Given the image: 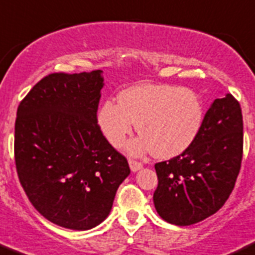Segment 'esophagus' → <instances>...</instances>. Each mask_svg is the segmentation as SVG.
Masks as SVG:
<instances>
[{
  "label": "esophagus",
  "mask_w": 255,
  "mask_h": 255,
  "mask_svg": "<svg viewBox=\"0 0 255 255\" xmlns=\"http://www.w3.org/2000/svg\"><path fill=\"white\" fill-rule=\"evenodd\" d=\"M128 163H129V167H130V170L133 171V172H137V171H139L142 167H143V165H142L141 162H138V161L129 160V161H128Z\"/></svg>",
  "instance_id": "1"
}]
</instances>
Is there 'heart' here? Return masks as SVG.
Instances as JSON below:
<instances>
[{
	"instance_id": "heart-1",
	"label": "heart",
	"mask_w": 255,
	"mask_h": 255,
	"mask_svg": "<svg viewBox=\"0 0 255 255\" xmlns=\"http://www.w3.org/2000/svg\"><path fill=\"white\" fill-rule=\"evenodd\" d=\"M204 117L203 101L192 89L138 84L122 90L117 103H103L98 112V125L113 147L122 146L135 125L141 137L128 144L129 153L152 151L158 158H170L194 143Z\"/></svg>"
}]
</instances>
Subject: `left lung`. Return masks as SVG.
I'll list each match as a JSON object with an SVG mask.
<instances>
[{"mask_svg": "<svg viewBox=\"0 0 255 255\" xmlns=\"http://www.w3.org/2000/svg\"><path fill=\"white\" fill-rule=\"evenodd\" d=\"M243 157L242 108L232 94L213 102L194 143L181 154L154 165L157 213L186 227L215 214L234 189Z\"/></svg>", "mask_w": 255, "mask_h": 255, "instance_id": "obj_1", "label": "left lung"}]
</instances>
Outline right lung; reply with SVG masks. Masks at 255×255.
<instances>
[{
	"label": "right lung",
	"instance_id": "add662e5",
	"mask_svg": "<svg viewBox=\"0 0 255 255\" xmlns=\"http://www.w3.org/2000/svg\"><path fill=\"white\" fill-rule=\"evenodd\" d=\"M102 70L42 78L17 108L15 162L34 208L59 227L89 230L106 220L127 158L97 120Z\"/></svg>",
	"mask_w": 255,
	"mask_h": 255
}]
</instances>
